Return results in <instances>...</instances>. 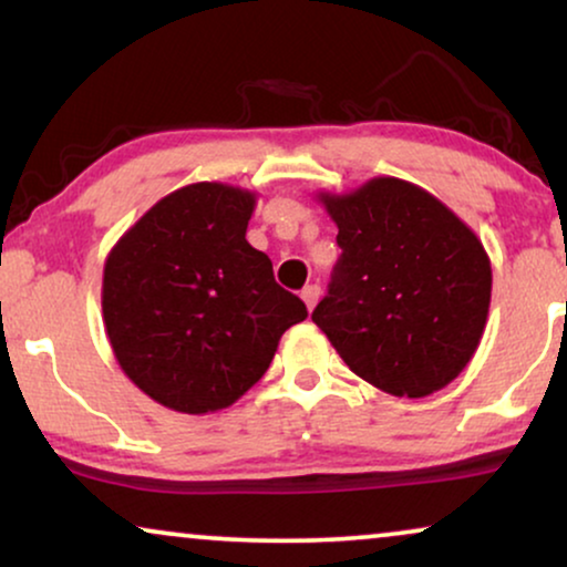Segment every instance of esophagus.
Wrapping results in <instances>:
<instances>
[{
  "label": "esophagus",
  "instance_id": "esophagus-1",
  "mask_svg": "<svg viewBox=\"0 0 567 567\" xmlns=\"http://www.w3.org/2000/svg\"><path fill=\"white\" fill-rule=\"evenodd\" d=\"M320 293H322V289H320V286H317V284L307 286V289L301 291V299H305V305H307L309 312H312V309L317 307V301H320Z\"/></svg>",
  "mask_w": 567,
  "mask_h": 567
}]
</instances>
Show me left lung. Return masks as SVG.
<instances>
[{"mask_svg":"<svg viewBox=\"0 0 567 567\" xmlns=\"http://www.w3.org/2000/svg\"><path fill=\"white\" fill-rule=\"evenodd\" d=\"M340 255L312 322L363 382L394 398H429L475 355L491 309L483 243L436 196L400 177L348 193L317 190Z\"/></svg>","mask_w":567,"mask_h":567,"instance_id":"8db88e82","label":"left lung"}]
</instances>
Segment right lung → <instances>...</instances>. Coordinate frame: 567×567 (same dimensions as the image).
Listing matches in <instances>:
<instances>
[{
	"mask_svg": "<svg viewBox=\"0 0 567 567\" xmlns=\"http://www.w3.org/2000/svg\"><path fill=\"white\" fill-rule=\"evenodd\" d=\"M258 193L190 183L118 237L103 268L115 361L146 398L185 415L224 410L260 382L307 307L245 239Z\"/></svg>",
	"mask_w": 567,
	"mask_h": 567,
	"instance_id": "1",
	"label": "right lung"
}]
</instances>
